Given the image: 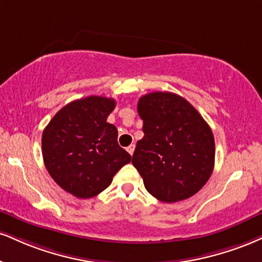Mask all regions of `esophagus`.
<instances>
[{"mask_svg":"<svg viewBox=\"0 0 262 262\" xmlns=\"http://www.w3.org/2000/svg\"><path fill=\"white\" fill-rule=\"evenodd\" d=\"M134 149H135V145H134V144H132V145H129V146L127 147V151H128L129 154H130V155H133Z\"/></svg>","mask_w":262,"mask_h":262,"instance_id":"esophagus-1","label":"esophagus"}]
</instances>
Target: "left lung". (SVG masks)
Segmentation results:
<instances>
[{"label": "left lung", "instance_id": "obj_1", "mask_svg": "<svg viewBox=\"0 0 262 262\" xmlns=\"http://www.w3.org/2000/svg\"><path fill=\"white\" fill-rule=\"evenodd\" d=\"M138 113L144 137L137 143L132 163L146 190L163 203L193 196L209 181L215 165V139L209 124L173 93L141 96Z\"/></svg>", "mask_w": 262, "mask_h": 262}]
</instances>
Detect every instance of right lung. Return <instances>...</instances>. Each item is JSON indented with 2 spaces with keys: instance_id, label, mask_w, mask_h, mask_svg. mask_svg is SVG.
<instances>
[{
  "instance_id": "1",
  "label": "right lung",
  "mask_w": 262,
  "mask_h": 262,
  "mask_svg": "<svg viewBox=\"0 0 262 262\" xmlns=\"http://www.w3.org/2000/svg\"><path fill=\"white\" fill-rule=\"evenodd\" d=\"M116 101L88 96L66 105L43 129L46 169L62 189L79 199L103 191L132 157L118 145V130L107 117Z\"/></svg>"
}]
</instances>
